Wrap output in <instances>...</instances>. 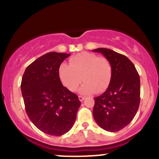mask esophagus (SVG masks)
Instances as JSON below:
<instances>
[{"label":"esophagus","mask_w":159,"mask_h":159,"mask_svg":"<svg viewBox=\"0 0 159 159\" xmlns=\"http://www.w3.org/2000/svg\"><path fill=\"white\" fill-rule=\"evenodd\" d=\"M78 98H79V100L81 101V102H83V101H84V96L80 95V96H78Z\"/></svg>","instance_id":"1"}]
</instances>
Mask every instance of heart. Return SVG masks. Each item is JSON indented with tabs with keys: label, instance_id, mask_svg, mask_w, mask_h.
<instances>
[{
	"label": "heart",
	"instance_id": "heart-1",
	"mask_svg": "<svg viewBox=\"0 0 159 159\" xmlns=\"http://www.w3.org/2000/svg\"><path fill=\"white\" fill-rule=\"evenodd\" d=\"M69 62L70 65L61 64L58 68L61 81L69 91H75L78 89L81 77L84 83L79 89L81 94L102 92L109 85L112 67L106 57L82 52L70 57Z\"/></svg>",
	"mask_w": 159,
	"mask_h": 159
}]
</instances>
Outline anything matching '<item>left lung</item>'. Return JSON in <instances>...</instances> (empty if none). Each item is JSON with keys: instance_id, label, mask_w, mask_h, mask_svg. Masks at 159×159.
I'll return each mask as SVG.
<instances>
[{"instance_id": "8db88e82", "label": "left lung", "mask_w": 159, "mask_h": 159, "mask_svg": "<svg viewBox=\"0 0 159 159\" xmlns=\"http://www.w3.org/2000/svg\"><path fill=\"white\" fill-rule=\"evenodd\" d=\"M103 54L112 67L111 79L106 91L94 98L93 116L105 131H118L132 121L140 104V78L126 56L108 48L92 50Z\"/></svg>"}]
</instances>
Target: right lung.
I'll return each instance as SVG.
<instances>
[{"label":"right lung","instance_id":"add662e5","mask_svg":"<svg viewBox=\"0 0 159 159\" xmlns=\"http://www.w3.org/2000/svg\"><path fill=\"white\" fill-rule=\"evenodd\" d=\"M70 54L47 53L28 65L22 77L27 115L38 129L50 135L68 132L81 105L78 95L62 85L58 75L59 66Z\"/></svg>","mask_w":159,"mask_h":159}]
</instances>
